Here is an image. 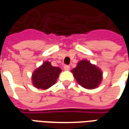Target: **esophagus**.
I'll return each instance as SVG.
<instances>
[{
    "label": "esophagus",
    "instance_id": "obj_1",
    "mask_svg": "<svg viewBox=\"0 0 129 129\" xmlns=\"http://www.w3.org/2000/svg\"><path fill=\"white\" fill-rule=\"evenodd\" d=\"M70 67L69 65H65L64 66V70H70Z\"/></svg>",
    "mask_w": 129,
    "mask_h": 129
}]
</instances>
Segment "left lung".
Returning a JSON list of instances; mask_svg holds the SVG:
<instances>
[{"label":"left lung","mask_w":129,"mask_h":129,"mask_svg":"<svg viewBox=\"0 0 129 129\" xmlns=\"http://www.w3.org/2000/svg\"><path fill=\"white\" fill-rule=\"evenodd\" d=\"M72 73L79 84L87 89L95 88L102 81V71L86 60L79 62Z\"/></svg>","instance_id":"left-lung-1"}]
</instances>
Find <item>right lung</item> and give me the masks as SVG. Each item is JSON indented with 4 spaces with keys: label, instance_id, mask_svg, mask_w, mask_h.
Returning a JSON list of instances; mask_svg holds the SVG:
<instances>
[{
    "label": "right lung",
    "instance_id": "1",
    "mask_svg": "<svg viewBox=\"0 0 129 129\" xmlns=\"http://www.w3.org/2000/svg\"><path fill=\"white\" fill-rule=\"evenodd\" d=\"M61 70L52 66L50 62H44L32 75V81L37 88L47 89L56 83Z\"/></svg>",
    "mask_w": 129,
    "mask_h": 129
}]
</instances>
